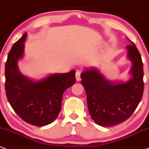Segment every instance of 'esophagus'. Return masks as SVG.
<instances>
[{"label":"esophagus","instance_id":"esophagus-1","mask_svg":"<svg viewBox=\"0 0 149 149\" xmlns=\"http://www.w3.org/2000/svg\"><path fill=\"white\" fill-rule=\"evenodd\" d=\"M75 76H76V79L77 81H81V71L80 70H77L76 74H75Z\"/></svg>","mask_w":149,"mask_h":149}]
</instances>
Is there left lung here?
<instances>
[{
  "label": "left lung",
  "instance_id": "obj_1",
  "mask_svg": "<svg viewBox=\"0 0 149 149\" xmlns=\"http://www.w3.org/2000/svg\"><path fill=\"white\" fill-rule=\"evenodd\" d=\"M127 40L130 42L126 47L127 58L132 64L129 81H110L94 68L81 74L88 111L95 123L101 126H113L126 120L142 98L144 84L141 56L133 42Z\"/></svg>",
  "mask_w": 149,
  "mask_h": 149
}]
</instances>
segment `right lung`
<instances>
[{"label":"right lung","instance_id":"1","mask_svg":"<svg viewBox=\"0 0 149 149\" xmlns=\"http://www.w3.org/2000/svg\"><path fill=\"white\" fill-rule=\"evenodd\" d=\"M25 33L9 52L5 63V92L8 102L17 114L35 126L52 123L61 109L63 94L76 82L75 70L54 74L33 81L20 73L18 61L24 53Z\"/></svg>","mask_w":149,"mask_h":149}]
</instances>
